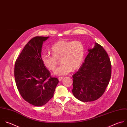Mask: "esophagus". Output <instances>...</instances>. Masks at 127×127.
Listing matches in <instances>:
<instances>
[{
    "instance_id": "obj_1",
    "label": "esophagus",
    "mask_w": 127,
    "mask_h": 127,
    "mask_svg": "<svg viewBox=\"0 0 127 127\" xmlns=\"http://www.w3.org/2000/svg\"><path fill=\"white\" fill-rule=\"evenodd\" d=\"M63 78L62 77H59V78H58V80H59V81H61L63 79Z\"/></svg>"
}]
</instances>
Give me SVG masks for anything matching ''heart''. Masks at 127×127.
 <instances>
[{
	"mask_svg": "<svg viewBox=\"0 0 127 127\" xmlns=\"http://www.w3.org/2000/svg\"><path fill=\"white\" fill-rule=\"evenodd\" d=\"M52 55L44 53L41 56L44 66L50 70H53L60 59L62 64L58 67L53 74L57 76H64L72 70L79 69L84 60L85 49L81 42L79 41H67L59 40L52 46Z\"/></svg>",
	"mask_w": 127,
	"mask_h": 127,
	"instance_id": "1",
	"label": "heart"
}]
</instances>
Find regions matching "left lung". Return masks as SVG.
<instances>
[{"label":"left lung","mask_w":127,"mask_h":127,"mask_svg":"<svg viewBox=\"0 0 127 127\" xmlns=\"http://www.w3.org/2000/svg\"><path fill=\"white\" fill-rule=\"evenodd\" d=\"M84 62L73 77L72 93L82 102L97 100L104 94L111 76V64L106 51L95 43L88 49Z\"/></svg>","instance_id":"left-lung-1"}]
</instances>
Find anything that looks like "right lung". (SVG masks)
<instances>
[{"mask_svg": "<svg viewBox=\"0 0 127 127\" xmlns=\"http://www.w3.org/2000/svg\"><path fill=\"white\" fill-rule=\"evenodd\" d=\"M49 37L36 36L31 39L17 59L14 67V77L17 88L22 98L30 104L42 106L53 97L59 82L41 59L43 43Z\"/></svg>", "mask_w": 127, "mask_h": 127, "instance_id": "right-lung-1", "label": "right lung"}]
</instances>
